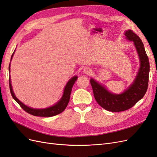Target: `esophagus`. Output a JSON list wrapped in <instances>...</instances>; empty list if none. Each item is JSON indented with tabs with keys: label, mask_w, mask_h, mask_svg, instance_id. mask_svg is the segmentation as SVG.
<instances>
[{
	"label": "esophagus",
	"mask_w": 157,
	"mask_h": 157,
	"mask_svg": "<svg viewBox=\"0 0 157 157\" xmlns=\"http://www.w3.org/2000/svg\"><path fill=\"white\" fill-rule=\"evenodd\" d=\"M91 72H92V71H91V69H90L89 67H85V68L83 69V73H84V74H86V75H88V74H90Z\"/></svg>",
	"instance_id": "34e87169"
}]
</instances>
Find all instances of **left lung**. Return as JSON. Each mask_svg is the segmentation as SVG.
<instances>
[{
  "label": "left lung",
  "instance_id": "left-lung-1",
  "mask_svg": "<svg viewBox=\"0 0 157 157\" xmlns=\"http://www.w3.org/2000/svg\"><path fill=\"white\" fill-rule=\"evenodd\" d=\"M126 38L134 42L138 54L140 67L134 82L121 94H112L93 78L90 79L94 96L98 103L105 110L120 112L128 110L144 98L149 82V61L140 38L132 30L125 32Z\"/></svg>",
  "mask_w": 157,
  "mask_h": 157
}]
</instances>
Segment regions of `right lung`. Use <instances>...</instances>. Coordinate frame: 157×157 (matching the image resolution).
Returning <instances> with one entry per match:
<instances>
[{
  "mask_svg": "<svg viewBox=\"0 0 157 157\" xmlns=\"http://www.w3.org/2000/svg\"><path fill=\"white\" fill-rule=\"evenodd\" d=\"M15 52V51H14ZM13 53L11 57V60L12 59V57L14 54ZM10 63L9 65V72H10ZM77 76H75V77L71 78L68 82L66 84V86L64 89V92L62 98H61L60 100L56 103L54 105L48 108H46V109H33L29 107L28 106L24 105L23 103H21L19 99L16 98V96L14 94L13 90H12V86L11 84V80H10V77L9 78V86H10V93L12 94V96L14 100H15L19 105H20V107L26 111L27 113L31 114L32 115L34 116H37V117H53L55 115H58V114L62 113L65 108L67 107L69 101V99H70V95L71 93V90H72V88L73 84H75V81L77 79Z\"/></svg>",
  "mask_w": 157,
  "mask_h": 157,
  "instance_id": "obj_1",
  "label": "right lung"
}]
</instances>
